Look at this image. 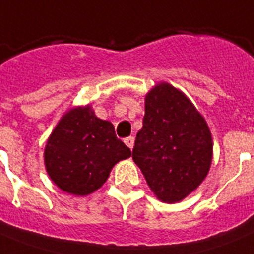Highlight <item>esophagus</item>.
Masks as SVG:
<instances>
[{
  "label": "esophagus",
  "mask_w": 254,
  "mask_h": 254,
  "mask_svg": "<svg viewBox=\"0 0 254 254\" xmlns=\"http://www.w3.org/2000/svg\"><path fill=\"white\" fill-rule=\"evenodd\" d=\"M124 142H125V145L131 150L133 146H134V137H127V138L124 139Z\"/></svg>",
  "instance_id": "obj_1"
}]
</instances>
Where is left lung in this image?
<instances>
[{
    "mask_svg": "<svg viewBox=\"0 0 254 254\" xmlns=\"http://www.w3.org/2000/svg\"><path fill=\"white\" fill-rule=\"evenodd\" d=\"M133 161L151 191L166 203L185 199L208 173L211 131L192 103L173 85L162 83L147 93Z\"/></svg>",
    "mask_w": 254,
    "mask_h": 254,
    "instance_id": "obj_1",
    "label": "left lung"
}]
</instances>
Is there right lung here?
Returning <instances> with one entry per match:
<instances>
[{
	"mask_svg": "<svg viewBox=\"0 0 254 254\" xmlns=\"http://www.w3.org/2000/svg\"><path fill=\"white\" fill-rule=\"evenodd\" d=\"M130 155L115 127L97 119L87 105L69 111L54 129L46 145L45 163L59 189L84 196L100 189L112 167Z\"/></svg>",
	"mask_w": 254,
	"mask_h": 254,
	"instance_id": "right-lung-1",
	"label": "right lung"
}]
</instances>
